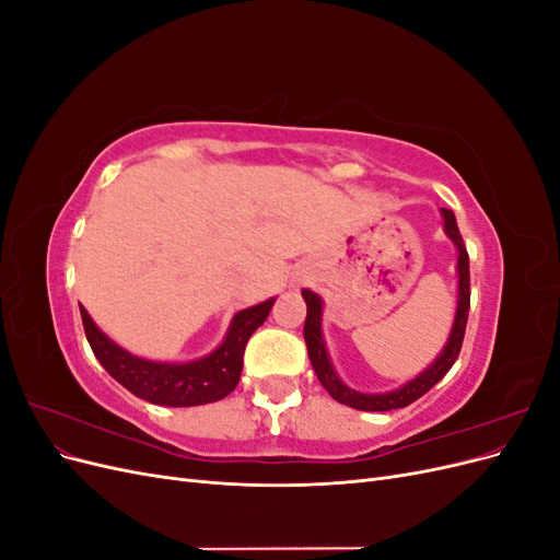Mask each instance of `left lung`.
<instances>
[{"label":"left lung","instance_id":"8db88e82","mask_svg":"<svg viewBox=\"0 0 560 560\" xmlns=\"http://www.w3.org/2000/svg\"><path fill=\"white\" fill-rule=\"evenodd\" d=\"M442 214H444V231L457 247V311H455V319H453V329H451L448 343L444 346L442 354H439V358L425 371H422L420 376L393 389V393L364 395V393H358V389L348 387L341 378H338V374L329 362L325 338H322V301L311 290L301 292L303 301H306V306H308L306 325H303V338H306L311 364L315 369L322 387H325L336 401L350 406V409H358V411L404 409V406L413 404L416 399L425 395L428 389H432L439 381H442L448 374V369L455 364L457 354H460L465 329H467V315H469V254L463 243L460 231H457L455 214L446 208H442Z\"/></svg>","mask_w":560,"mask_h":560}]
</instances>
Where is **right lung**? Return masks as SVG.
<instances>
[{
	"mask_svg": "<svg viewBox=\"0 0 560 560\" xmlns=\"http://www.w3.org/2000/svg\"><path fill=\"white\" fill-rule=\"evenodd\" d=\"M276 299L245 308L233 317L224 343L212 354L186 364L149 362L118 348L112 338L97 329L89 311L81 308L83 331L95 358L107 369V374L121 383L135 397L161 406H200L224 399L241 381L243 354L249 336L257 331L273 308Z\"/></svg>",
	"mask_w": 560,
	"mask_h": 560,
	"instance_id": "right-lung-1",
	"label": "right lung"
}]
</instances>
